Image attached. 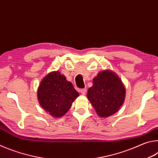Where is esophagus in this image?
Wrapping results in <instances>:
<instances>
[{"label":"esophagus","instance_id":"esophagus-1","mask_svg":"<svg viewBox=\"0 0 158 158\" xmlns=\"http://www.w3.org/2000/svg\"><path fill=\"white\" fill-rule=\"evenodd\" d=\"M80 92H81V93L82 95H85V93H86V89H80Z\"/></svg>","mask_w":158,"mask_h":158}]
</instances>
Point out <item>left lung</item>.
<instances>
[{"label": "left lung", "mask_w": 158, "mask_h": 158, "mask_svg": "<svg viewBox=\"0 0 158 158\" xmlns=\"http://www.w3.org/2000/svg\"><path fill=\"white\" fill-rule=\"evenodd\" d=\"M88 90L87 98L97 114L102 118L110 116L119 110L125 97V89L121 80L110 70L100 72Z\"/></svg>", "instance_id": "8db88e82"}]
</instances>
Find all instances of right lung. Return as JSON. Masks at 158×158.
<instances>
[{
  "label": "right lung",
  "instance_id": "add662e5",
  "mask_svg": "<svg viewBox=\"0 0 158 158\" xmlns=\"http://www.w3.org/2000/svg\"><path fill=\"white\" fill-rule=\"evenodd\" d=\"M78 96L79 93L72 83L58 71L47 74L37 90V98L42 108L56 118L65 114Z\"/></svg>",
  "mask_w": 158,
  "mask_h": 158
}]
</instances>
